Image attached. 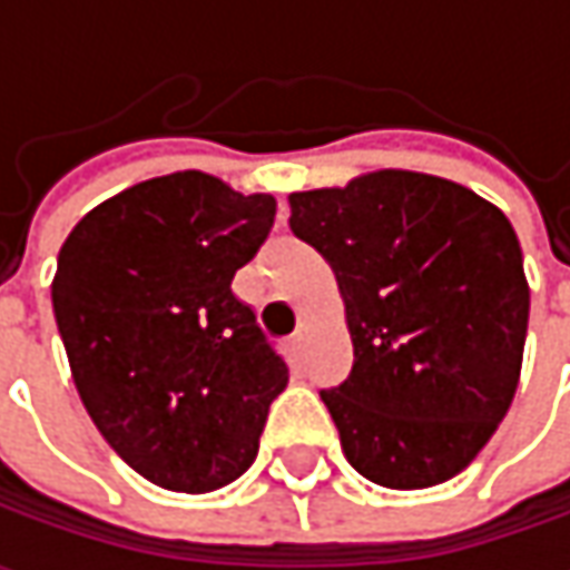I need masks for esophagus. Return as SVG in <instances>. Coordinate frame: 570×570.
Masks as SVG:
<instances>
[{
	"instance_id": "1",
	"label": "esophagus",
	"mask_w": 570,
	"mask_h": 570,
	"mask_svg": "<svg viewBox=\"0 0 570 570\" xmlns=\"http://www.w3.org/2000/svg\"><path fill=\"white\" fill-rule=\"evenodd\" d=\"M307 340H311V323H307V320H301V323H297L295 336H292V345L301 352V348L307 345Z\"/></svg>"
}]
</instances>
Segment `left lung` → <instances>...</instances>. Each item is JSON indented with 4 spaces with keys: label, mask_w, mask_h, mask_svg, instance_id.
Wrapping results in <instances>:
<instances>
[{
    "label": "left lung",
    "mask_w": 570,
    "mask_h": 570,
    "mask_svg": "<svg viewBox=\"0 0 570 570\" xmlns=\"http://www.w3.org/2000/svg\"><path fill=\"white\" fill-rule=\"evenodd\" d=\"M330 263L355 348L323 390L345 460L383 489L463 472L514 403L530 285L508 215L453 180L371 170L288 196Z\"/></svg>",
    "instance_id": "1"
}]
</instances>
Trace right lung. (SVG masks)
Here are the masks:
<instances>
[{
    "mask_svg": "<svg viewBox=\"0 0 570 570\" xmlns=\"http://www.w3.org/2000/svg\"><path fill=\"white\" fill-rule=\"evenodd\" d=\"M273 222L269 193L177 170L104 199L59 250L53 314L78 396L104 441L167 492L240 479L288 386V364L230 292Z\"/></svg>",
    "mask_w": 570,
    "mask_h": 570,
    "instance_id": "1",
    "label": "right lung"
}]
</instances>
